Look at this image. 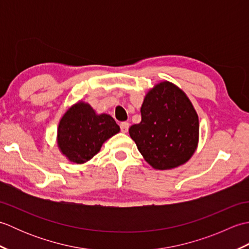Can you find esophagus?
Returning a JSON list of instances; mask_svg holds the SVG:
<instances>
[{"label":"esophagus","mask_w":249,"mask_h":249,"mask_svg":"<svg viewBox=\"0 0 249 249\" xmlns=\"http://www.w3.org/2000/svg\"><path fill=\"white\" fill-rule=\"evenodd\" d=\"M120 127H121L122 133H127L129 128V123L128 122H123V123L120 124Z\"/></svg>","instance_id":"obj_1"}]
</instances>
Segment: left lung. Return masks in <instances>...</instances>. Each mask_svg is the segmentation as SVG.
Masks as SVG:
<instances>
[{"mask_svg": "<svg viewBox=\"0 0 249 249\" xmlns=\"http://www.w3.org/2000/svg\"><path fill=\"white\" fill-rule=\"evenodd\" d=\"M141 122L129 136L147 163L168 170L186 162L197 149L199 119L181 89L169 81L157 83L145 95Z\"/></svg>", "mask_w": 249, "mask_h": 249, "instance_id": "1", "label": "left lung"}]
</instances>
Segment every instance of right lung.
I'll list each match as a JSON object with an SVG mask.
<instances>
[{"mask_svg":"<svg viewBox=\"0 0 249 249\" xmlns=\"http://www.w3.org/2000/svg\"><path fill=\"white\" fill-rule=\"evenodd\" d=\"M119 131L120 126L112 116L96 114L89 104L79 102L62 116L57 128V146L70 161L84 163Z\"/></svg>","mask_w":249,"mask_h":249,"instance_id":"1","label":"right lung"}]
</instances>
